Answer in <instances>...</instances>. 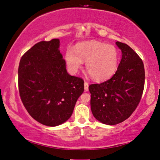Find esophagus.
<instances>
[{"mask_svg":"<svg viewBox=\"0 0 160 160\" xmlns=\"http://www.w3.org/2000/svg\"><path fill=\"white\" fill-rule=\"evenodd\" d=\"M88 85H89V84H88V82L85 81V82H84V88H85V92L88 91Z\"/></svg>","mask_w":160,"mask_h":160,"instance_id":"1","label":"esophagus"}]
</instances>
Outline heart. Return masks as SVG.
Segmentation results:
<instances>
[{
	"instance_id": "1",
	"label": "heart",
	"mask_w": 160,
	"mask_h": 160,
	"mask_svg": "<svg viewBox=\"0 0 160 160\" xmlns=\"http://www.w3.org/2000/svg\"><path fill=\"white\" fill-rule=\"evenodd\" d=\"M65 59L70 70L76 72L86 62L85 68L92 79L101 81L108 79L117 70L120 54L115 46L98 41L80 43L75 47V52L68 49Z\"/></svg>"
}]
</instances>
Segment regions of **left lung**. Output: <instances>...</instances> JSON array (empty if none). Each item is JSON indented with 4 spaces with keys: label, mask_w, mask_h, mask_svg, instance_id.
Here are the masks:
<instances>
[{
    "label": "left lung",
    "mask_w": 160,
    "mask_h": 160,
    "mask_svg": "<svg viewBox=\"0 0 160 160\" xmlns=\"http://www.w3.org/2000/svg\"><path fill=\"white\" fill-rule=\"evenodd\" d=\"M116 44L122 52L116 72L109 80L88 87L92 115L107 125L118 124L129 117L141 101L144 88L142 59L128 45Z\"/></svg>",
    "instance_id": "8db88e82"
}]
</instances>
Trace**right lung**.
Wrapping results in <instances>:
<instances>
[{"instance_id":"1","label":"right lung","mask_w":160,"mask_h":160,"mask_svg":"<svg viewBox=\"0 0 160 160\" xmlns=\"http://www.w3.org/2000/svg\"><path fill=\"white\" fill-rule=\"evenodd\" d=\"M59 47L58 39L38 42L21 57L18 66L21 101L33 118L48 126L68 120L84 91L82 78L67 72Z\"/></svg>"}]
</instances>
